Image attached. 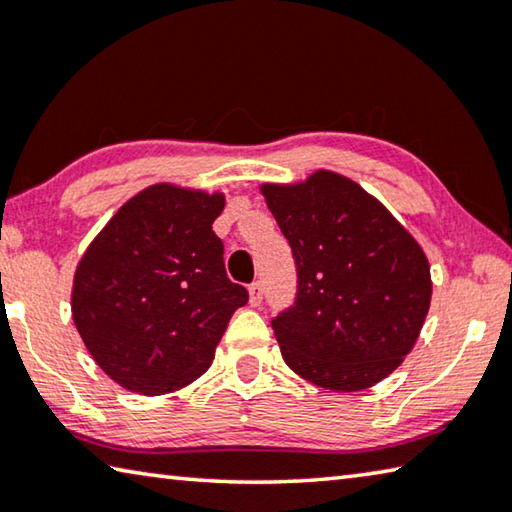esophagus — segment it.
Listing matches in <instances>:
<instances>
[{
    "label": "esophagus",
    "instance_id": "1",
    "mask_svg": "<svg viewBox=\"0 0 512 512\" xmlns=\"http://www.w3.org/2000/svg\"><path fill=\"white\" fill-rule=\"evenodd\" d=\"M261 301H263V283L254 281L249 285V303L251 306H261Z\"/></svg>",
    "mask_w": 512,
    "mask_h": 512
}]
</instances>
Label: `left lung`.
<instances>
[{"label": "left lung", "mask_w": 512, "mask_h": 512, "mask_svg": "<svg viewBox=\"0 0 512 512\" xmlns=\"http://www.w3.org/2000/svg\"><path fill=\"white\" fill-rule=\"evenodd\" d=\"M297 267L294 303L272 317L285 364L333 391L387 378L425 324L432 279L418 242L384 206L328 170L263 186Z\"/></svg>", "instance_id": "obj_1"}]
</instances>
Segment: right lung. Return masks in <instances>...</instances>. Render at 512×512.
<instances>
[{"label":"right lung","mask_w":512,"mask_h":512,"mask_svg":"<svg viewBox=\"0 0 512 512\" xmlns=\"http://www.w3.org/2000/svg\"><path fill=\"white\" fill-rule=\"evenodd\" d=\"M222 209L220 193L150 186L85 251L71 310L87 351L121 387L159 396L200 378L247 303L211 229Z\"/></svg>","instance_id":"obj_1"}]
</instances>
